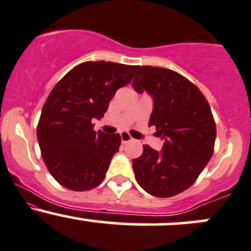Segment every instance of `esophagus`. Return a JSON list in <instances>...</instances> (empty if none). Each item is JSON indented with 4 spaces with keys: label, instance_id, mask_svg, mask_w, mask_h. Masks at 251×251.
<instances>
[{
    "label": "esophagus",
    "instance_id": "esophagus-1",
    "mask_svg": "<svg viewBox=\"0 0 251 251\" xmlns=\"http://www.w3.org/2000/svg\"><path fill=\"white\" fill-rule=\"evenodd\" d=\"M120 138H121V143L123 144H126V143H128V142L132 141V137H131L127 132H121Z\"/></svg>",
    "mask_w": 251,
    "mask_h": 251
}]
</instances>
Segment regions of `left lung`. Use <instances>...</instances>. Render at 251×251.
<instances>
[{"mask_svg": "<svg viewBox=\"0 0 251 251\" xmlns=\"http://www.w3.org/2000/svg\"><path fill=\"white\" fill-rule=\"evenodd\" d=\"M137 68L133 89L151 96L149 125L165 143L159 151L143 146V154L132 160L134 178L148 194L171 197L190 188L212 157L214 119L202 92L185 77L161 67Z\"/></svg>", "mask_w": 251, "mask_h": 251, "instance_id": "left-lung-1", "label": "left lung"}]
</instances>
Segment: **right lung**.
Wrapping results in <instances>:
<instances>
[{
    "label": "right lung",
    "instance_id": "obj_1",
    "mask_svg": "<svg viewBox=\"0 0 251 251\" xmlns=\"http://www.w3.org/2000/svg\"><path fill=\"white\" fill-rule=\"evenodd\" d=\"M137 66L115 62H83L70 71L44 103L37 139L47 168L57 183L85 191L104 179L120 134L95 132L118 89L132 80Z\"/></svg>",
    "mask_w": 251,
    "mask_h": 251
}]
</instances>
